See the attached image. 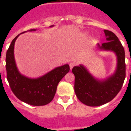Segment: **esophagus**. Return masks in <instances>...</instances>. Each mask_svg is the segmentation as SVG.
<instances>
[{
  "label": "esophagus",
  "instance_id": "esophagus-1",
  "mask_svg": "<svg viewBox=\"0 0 131 131\" xmlns=\"http://www.w3.org/2000/svg\"><path fill=\"white\" fill-rule=\"evenodd\" d=\"M76 64H77V63L75 62H70V64H69V67H70V69H71L73 68Z\"/></svg>",
  "mask_w": 131,
  "mask_h": 131
}]
</instances>
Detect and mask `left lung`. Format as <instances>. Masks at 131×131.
I'll list each match as a JSON object with an SVG mask.
<instances>
[{"label": "left lung", "mask_w": 131, "mask_h": 131, "mask_svg": "<svg viewBox=\"0 0 131 131\" xmlns=\"http://www.w3.org/2000/svg\"><path fill=\"white\" fill-rule=\"evenodd\" d=\"M107 42L97 48L99 50L113 52L116 56L114 73L104 79H98L89 72L83 64L75 66L72 72L75 76L74 91L80 101L85 105L97 107L110 102L121 89L126 77L125 51L114 34L104 30Z\"/></svg>", "instance_id": "1"}]
</instances>
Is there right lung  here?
Instances as JSON below:
<instances>
[{
    "instance_id": "obj_1",
    "label": "right lung",
    "mask_w": 131,
    "mask_h": 131,
    "mask_svg": "<svg viewBox=\"0 0 131 131\" xmlns=\"http://www.w3.org/2000/svg\"><path fill=\"white\" fill-rule=\"evenodd\" d=\"M54 27L53 25L50 27ZM30 29L27 31H35ZM24 32L21 33L24 34ZM19 34L12 41L6 53L7 79L10 88L15 96L21 101L34 106H43L48 104L54 98L57 86L63 77L69 71V65L66 64L57 67L42 77L29 78L21 74L16 64L14 48Z\"/></svg>"
}]
</instances>
